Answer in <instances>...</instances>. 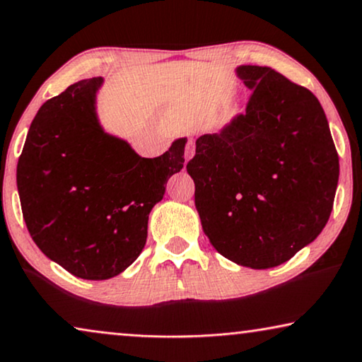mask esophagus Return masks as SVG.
<instances>
[{
  "label": "esophagus",
  "instance_id": "obj_1",
  "mask_svg": "<svg viewBox=\"0 0 362 362\" xmlns=\"http://www.w3.org/2000/svg\"><path fill=\"white\" fill-rule=\"evenodd\" d=\"M192 155H194V145H192V141H189L186 146V161H189Z\"/></svg>",
  "mask_w": 362,
  "mask_h": 362
}]
</instances>
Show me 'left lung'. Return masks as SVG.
Masks as SVG:
<instances>
[{
    "label": "left lung",
    "instance_id": "8db88e82",
    "mask_svg": "<svg viewBox=\"0 0 362 362\" xmlns=\"http://www.w3.org/2000/svg\"><path fill=\"white\" fill-rule=\"evenodd\" d=\"M245 113L197 138L186 170L214 249L235 264L270 269L323 230L339 158L318 98L267 66H240Z\"/></svg>",
    "mask_w": 362,
    "mask_h": 362
}]
</instances>
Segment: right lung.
I'll return each instance as SVG.
<instances>
[{
    "instance_id": "add662e5",
    "label": "right lung",
    "mask_w": 362,
    "mask_h": 362,
    "mask_svg": "<svg viewBox=\"0 0 362 362\" xmlns=\"http://www.w3.org/2000/svg\"><path fill=\"white\" fill-rule=\"evenodd\" d=\"M102 77L67 87L34 117L16 185L29 234L69 274L107 280L141 254L148 216L185 163L186 138L141 158L107 135L95 117Z\"/></svg>"
}]
</instances>
